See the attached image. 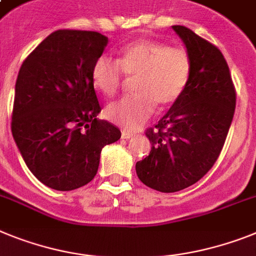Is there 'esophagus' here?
Masks as SVG:
<instances>
[{
    "mask_svg": "<svg viewBox=\"0 0 256 256\" xmlns=\"http://www.w3.org/2000/svg\"><path fill=\"white\" fill-rule=\"evenodd\" d=\"M132 136H134V134H132V132H126V130H124V132H122V134H121L122 139H130V138H132Z\"/></svg>",
    "mask_w": 256,
    "mask_h": 256,
    "instance_id": "34e87169",
    "label": "esophagus"
}]
</instances>
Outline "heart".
<instances>
[{
    "mask_svg": "<svg viewBox=\"0 0 256 256\" xmlns=\"http://www.w3.org/2000/svg\"><path fill=\"white\" fill-rule=\"evenodd\" d=\"M122 72L135 78L136 94L124 96L105 108L112 122L136 130L154 114L156 105L165 108L181 98L191 75V60L182 48L154 40H136L121 49L117 61L102 56L92 66V80L106 96L122 84Z\"/></svg>",
    "mask_w": 256,
    "mask_h": 256,
    "instance_id": "heart-1",
    "label": "heart"
}]
</instances>
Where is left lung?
Wrapping results in <instances>:
<instances>
[{
	"instance_id": "1",
	"label": "left lung",
	"mask_w": 256,
	"mask_h": 256,
	"mask_svg": "<svg viewBox=\"0 0 256 256\" xmlns=\"http://www.w3.org/2000/svg\"><path fill=\"white\" fill-rule=\"evenodd\" d=\"M191 60L188 84L146 135L151 152L135 170L146 186L176 192L198 182L218 160L236 109V91L224 56L184 26H172Z\"/></svg>"
}]
</instances>
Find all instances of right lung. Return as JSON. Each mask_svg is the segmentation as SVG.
I'll return each mask as SVG.
<instances>
[{"instance_id": "add662e5", "label": "right lung", "mask_w": 256, "mask_h": 256, "mask_svg": "<svg viewBox=\"0 0 256 256\" xmlns=\"http://www.w3.org/2000/svg\"><path fill=\"white\" fill-rule=\"evenodd\" d=\"M108 38L58 30L24 60L15 83L12 132L26 165L50 188L70 191L91 182L104 146L121 132L104 120L92 66Z\"/></svg>"}]
</instances>
